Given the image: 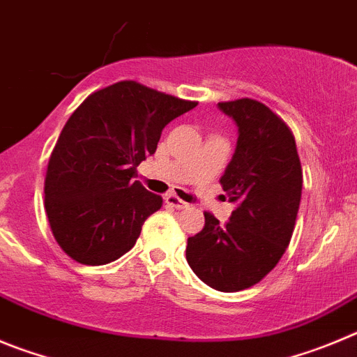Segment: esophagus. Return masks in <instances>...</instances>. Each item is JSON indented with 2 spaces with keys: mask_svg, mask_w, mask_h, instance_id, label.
Masks as SVG:
<instances>
[{
  "mask_svg": "<svg viewBox=\"0 0 357 357\" xmlns=\"http://www.w3.org/2000/svg\"><path fill=\"white\" fill-rule=\"evenodd\" d=\"M165 201H167V204H171V206L178 208V210H183V208H188V204H186L185 201H181V199H179V197H176L174 194L167 195Z\"/></svg>",
  "mask_w": 357,
  "mask_h": 357,
  "instance_id": "obj_1",
  "label": "esophagus"
}]
</instances>
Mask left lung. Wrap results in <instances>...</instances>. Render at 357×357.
<instances>
[{"label": "left lung", "mask_w": 357, "mask_h": 357, "mask_svg": "<svg viewBox=\"0 0 357 357\" xmlns=\"http://www.w3.org/2000/svg\"><path fill=\"white\" fill-rule=\"evenodd\" d=\"M238 126L236 149L220 178L231 202L226 224L204 211V227L186 243V261L218 291L255 287L279 263L297 218L303 167L294 133L256 99L218 102Z\"/></svg>", "instance_id": "1"}]
</instances>
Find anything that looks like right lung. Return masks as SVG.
Segmentation results:
<instances>
[{"mask_svg":"<svg viewBox=\"0 0 357 357\" xmlns=\"http://www.w3.org/2000/svg\"><path fill=\"white\" fill-rule=\"evenodd\" d=\"M197 107L133 79L92 92L70 115L47 163L51 233L69 258L107 265L135 245L163 199L133 181L172 119Z\"/></svg>","mask_w":357,"mask_h":357,"instance_id":"1","label":"right lung"}]
</instances>
